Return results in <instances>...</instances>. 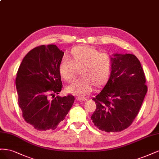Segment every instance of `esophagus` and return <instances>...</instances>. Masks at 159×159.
<instances>
[{
    "mask_svg": "<svg viewBox=\"0 0 159 159\" xmlns=\"http://www.w3.org/2000/svg\"><path fill=\"white\" fill-rule=\"evenodd\" d=\"M76 100L78 101H84L86 100V98H84V97H77Z\"/></svg>",
    "mask_w": 159,
    "mask_h": 159,
    "instance_id": "1",
    "label": "esophagus"
}]
</instances>
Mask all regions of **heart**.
Instances as JSON below:
<instances>
[{"label": "heart", "mask_w": 159, "mask_h": 159, "mask_svg": "<svg viewBox=\"0 0 159 159\" xmlns=\"http://www.w3.org/2000/svg\"><path fill=\"white\" fill-rule=\"evenodd\" d=\"M111 59L105 53L90 46H76L70 50L69 60L63 59L59 65V73L65 82L72 81L79 70L80 79L66 87L68 93L83 96L103 85L111 70Z\"/></svg>", "instance_id": "obj_1"}]
</instances>
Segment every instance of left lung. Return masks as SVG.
<instances>
[{"instance_id": "8db88e82", "label": "left lung", "mask_w": 159, "mask_h": 159, "mask_svg": "<svg viewBox=\"0 0 159 159\" xmlns=\"http://www.w3.org/2000/svg\"><path fill=\"white\" fill-rule=\"evenodd\" d=\"M113 55L110 79L93 98L96 107L91 116L94 125L107 133L121 131L131 125L147 92L144 71L136 56Z\"/></svg>"}]
</instances>
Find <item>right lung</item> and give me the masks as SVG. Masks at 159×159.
<instances>
[{"label": "right lung", "mask_w": 159, "mask_h": 159, "mask_svg": "<svg viewBox=\"0 0 159 159\" xmlns=\"http://www.w3.org/2000/svg\"><path fill=\"white\" fill-rule=\"evenodd\" d=\"M63 55L55 45H40L30 51L18 70V105L25 121L37 130L56 129L74 103L70 94L55 98L63 86L59 65Z\"/></svg>", "instance_id": "1"}]
</instances>
